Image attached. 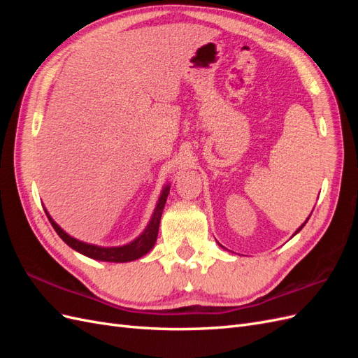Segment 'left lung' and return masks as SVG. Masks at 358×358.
I'll return each instance as SVG.
<instances>
[{
	"instance_id": "obj_1",
	"label": "left lung",
	"mask_w": 358,
	"mask_h": 358,
	"mask_svg": "<svg viewBox=\"0 0 358 358\" xmlns=\"http://www.w3.org/2000/svg\"><path fill=\"white\" fill-rule=\"evenodd\" d=\"M308 220H309V218H308ZM308 220H306V221H305V224H306V222H308ZM305 224H303V225H301V227H300V229H299V230H297V231H296V233H294V234H297V233H299V231H300V230H301V229H303V227H305Z\"/></svg>"
}]
</instances>
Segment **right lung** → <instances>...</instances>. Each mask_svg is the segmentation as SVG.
I'll return each instance as SVG.
<instances>
[{"instance_id":"add662e5","label":"right lung","mask_w":358,"mask_h":358,"mask_svg":"<svg viewBox=\"0 0 358 358\" xmlns=\"http://www.w3.org/2000/svg\"><path fill=\"white\" fill-rule=\"evenodd\" d=\"M170 187H166L162 189L158 204L155 208V212L152 215V220L149 221L146 230L140 234L137 239L131 243H128L125 246H119V248H101V246H95V245H90V243H83L74 237L69 236L66 231H64L61 227L53 221L49 213L46 212L48 218L52 224L53 229L58 233V236L61 239L66 242L70 248H73L74 251H78L86 257L94 258V259H100V262H110V263H127V262H133V259H137L140 257H143L145 254H148L152 246L157 242V236H158V229H159V220L162 215V209H164V204L169 196Z\"/></svg>"}]
</instances>
